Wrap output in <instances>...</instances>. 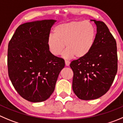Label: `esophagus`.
Instances as JSON below:
<instances>
[{"label": "esophagus", "mask_w": 123, "mask_h": 123, "mask_svg": "<svg viewBox=\"0 0 123 123\" xmlns=\"http://www.w3.org/2000/svg\"><path fill=\"white\" fill-rule=\"evenodd\" d=\"M65 65H66V66H69V65H70V62H69V61H68V60H65Z\"/></svg>", "instance_id": "1"}]
</instances>
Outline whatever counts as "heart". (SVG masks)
<instances>
[{
    "label": "heart",
    "instance_id": "obj_1",
    "mask_svg": "<svg viewBox=\"0 0 123 123\" xmlns=\"http://www.w3.org/2000/svg\"><path fill=\"white\" fill-rule=\"evenodd\" d=\"M95 28L87 21H72L57 26L48 38L49 51L55 56L63 54L65 58H82L92 50L96 40Z\"/></svg>",
    "mask_w": 123,
    "mask_h": 123
}]
</instances>
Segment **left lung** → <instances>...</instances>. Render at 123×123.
<instances>
[{"label": "left lung", "instance_id": "left-lung-1", "mask_svg": "<svg viewBox=\"0 0 123 123\" xmlns=\"http://www.w3.org/2000/svg\"><path fill=\"white\" fill-rule=\"evenodd\" d=\"M93 21L97 26L95 44L82 58L71 62L74 72L72 89L81 100L98 98L109 90L118 69L115 39L103 22Z\"/></svg>", "mask_w": 123, "mask_h": 123}]
</instances>
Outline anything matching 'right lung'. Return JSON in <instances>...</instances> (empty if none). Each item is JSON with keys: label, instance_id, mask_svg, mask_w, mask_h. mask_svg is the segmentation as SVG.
Segmentation results:
<instances>
[{"label": "right lung", "instance_id": "right-lung-1", "mask_svg": "<svg viewBox=\"0 0 123 123\" xmlns=\"http://www.w3.org/2000/svg\"><path fill=\"white\" fill-rule=\"evenodd\" d=\"M55 22L43 20L20 25L8 43V75L18 94L31 102L49 98L65 67V60L52 55L47 45Z\"/></svg>", "mask_w": 123, "mask_h": 123}]
</instances>
